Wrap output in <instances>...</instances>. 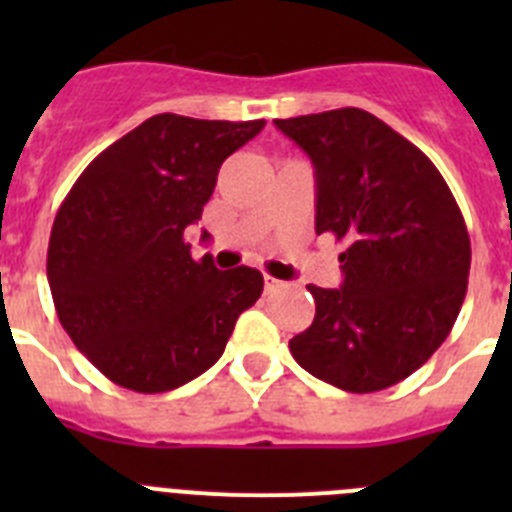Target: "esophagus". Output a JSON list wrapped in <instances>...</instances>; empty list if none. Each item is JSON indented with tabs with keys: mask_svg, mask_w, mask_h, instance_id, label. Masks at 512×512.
I'll return each mask as SVG.
<instances>
[{
	"mask_svg": "<svg viewBox=\"0 0 512 512\" xmlns=\"http://www.w3.org/2000/svg\"><path fill=\"white\" fill-rule=\"evenodd\" d=\"M282 287H284V282H279V279H274V277H269V274H266V277H264L266 292H277V289H282Z\"/></svg>",
	"mask_w": 512,
	"mask_h": 512,
	"instance_id": "1",
	"label": "esophagus"
}]
</instances>
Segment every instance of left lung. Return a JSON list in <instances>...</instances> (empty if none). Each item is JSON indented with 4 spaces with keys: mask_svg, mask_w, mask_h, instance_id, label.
<instances>
[{
    "mask_svg": "<svg viewBox=\"0 0 512 512\" xmlns=\"http://www.w3.org/2000/svg\"><path fill=\"white\" fill-rule=\"evenodd\" d=\"M310 156L315 230L346 241L341 289L307 284L315 320L289 341L338 390H387L446 341L467 295L472 246L433 161L359 107L274 120Z\"/></svg>",
    "mask_w": 512,
    "mask_h": 512,
    "instance_id": "obj_1",
    "label": "left lung"
}]
</instances>
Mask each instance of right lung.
<instances>
[{"label": "right lung", "instance_id": "add662e5", "mask_svg": "<svg viewBox=\"0 0 512 512\" xmlns=\"http://www.w3.org/2000/svg\"><path fill=\"white\" fill-rule=\"evenodd\" d=\"M264 125L153 115L104 148L58 207L48 243L53 305L110 382L156 395L200 377L264 292L261 271H220L210 256L192 259L184 241L225 158Z\"/></svg>", "mask_w": 512, "mask_h": 512}]
</instances>
